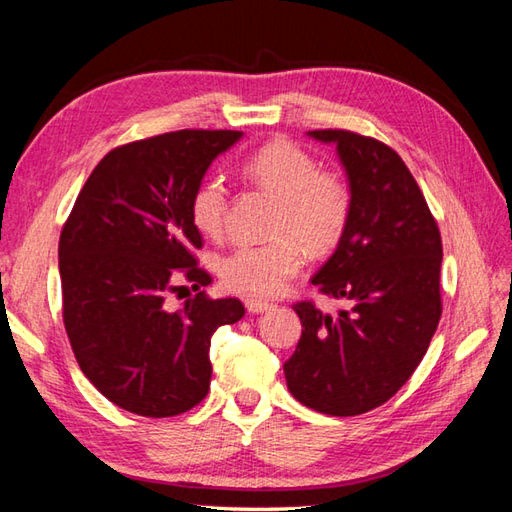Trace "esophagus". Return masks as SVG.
<instances>
[{
    "label": "esophagus",
    "mask_w": 512,
    "mask_h": 512,
    "mask_svg": "<svg viewBox=\"0 0 512 512\" xmlns=\"http://www.w3.org/2000/svg\"><path fill=\"white\" fill-rule=\"evenodd\" d=\"M246 308H248V313H253V315H259V313H266V310H270V308H273V304H270V302H266V299H257V297H250V299H246Z\"/></svg>",
    "instance_id": "esophagus-1"
}]
</instances>
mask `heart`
<instances>
[{"mask_svg": "<svg viewBox=\"0 0 512 512\" xmlns=\"http://www.w3.org/2000/svg\"><path fill=\"white\" fill-rule=\"evenodd\" d=\"M250 184L277 199L270 222L273 239L242 244L217 259L222 284L239 295H275L310 255H328L342 244L353 219V188L337 170L319 166L315 155L290 139H273L242 162ZM228 190L219 175H208L190 195L188 215L204 237L224 233Z\"/></svg>", "mask_w": 512, "mask_h": 512, "instance_id": "1", "label": "heart"}]
</instances>
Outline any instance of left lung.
I'll return each mask as SVG.
<instances>
[{
    "mask_svg": "<svg viewBox=\"0 0 512 512\" xmlns=\"http://www.w3.org/2000/svg\"><path fill=\"white\" fill-rule=\"evenodd\" d=\"M335 142L353 188V219L317 270L319 293L348 308L326 315L293 304L302 337L284 364L297 402L333 417L386 404L422 362L442 317V235L404 159L344 128L310 130Z\"/></svg>",
    "mask_w": 512,
    "mask_h": 512,
    "instance_id": "obj_1",
    "label": "left lung"
}]
</instances>
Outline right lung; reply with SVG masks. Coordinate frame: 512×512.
<instances>
[{"label": "right lung", "mask_w": 512, "mask_h": 512, "mask_svg": "<svg viewBox=\"0 0 512 512\" xmlns=\"http://www.w3.org/2000/svg\"><path fill=\"white\" fill-rule=\"evenodd\" d=\"M239 130H175L110 150L79 190L59 237L62 317L82 373L110 402L142 417L186 413L208 395L210 337L244 317L213 299L197 266L202 235L188 202ZM182 274L198 293L165 304Z\"/></svg>", "instance_id": "add662e5"}]
</instances>
